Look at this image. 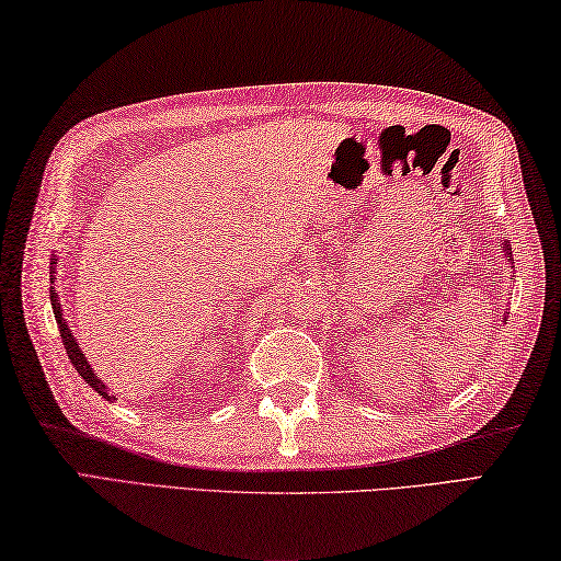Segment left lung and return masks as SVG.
I'll return each mask as SVG.
<instances>
[{"label": "left lung", "instance_id": "1", "mask_svg": "<svg viewBox=\"0 0 561 561\" xmlns=\"http://www.w3.org/2000/svg\"><path fill=\"white\" fill-rule=\"evenodd\" d=\"M500 253H503V259L510 263V268H513V249H510V241L507 239H503L500 241ZM505 320H507V312H503V325H505Z\"/></svg>", "mask_w": 561, "mask_h": 561}]
</instances>
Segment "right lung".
Masks as SVG:
<instances>
[{
    "label": "right lung",
    "mask_w": 561,
    "mask_h": 561,
    "mask_svg": "<svg viewBox=\"0 0 561 561\" xmlns=\"http://www.w3.org/2000/svg\"><path fill=\"white\" fill-rule=\"evenodd\" d=\"M56 263H58V253L54 251L51 253V263H48V280H51V308H54V318H56V325H58V335H61V340H64V347H66V355H68V359H71V365L76 367V371L78 375L83 377V381L88 387H91L93 391H98V394H101L105 401H115V394L111 389H107V385L105 381L95 375L93 371V367L88 365V359H85V355H83V350L78 347V342H76V337H73V330L68 328V322L64 320V308H61V300H58V296H56Z\"/></svg>",
    "instance_id": "1"
}]
</instances>
